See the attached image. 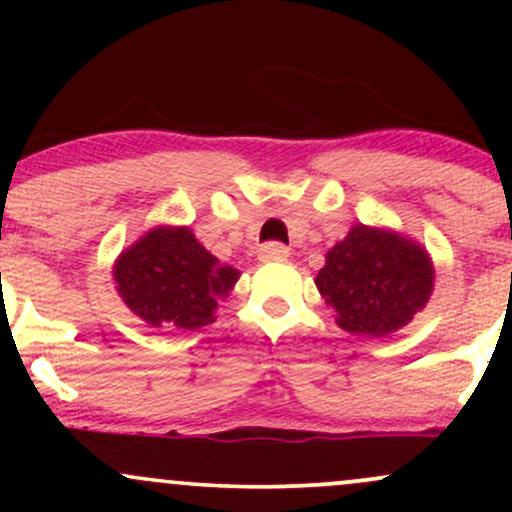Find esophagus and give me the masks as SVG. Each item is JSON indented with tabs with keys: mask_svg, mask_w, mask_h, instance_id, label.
I'll return each instance as SVG.
<instances>
[{
	"mask_svg": "<svg viewBox=\"0 0 512 512\" xmlns=\"http://www.w3.org/2000/svg\"><path fill=\"white\" fill-rule=\"evenodd\" d=\"M286 257H289V248L281 243H267L260 248L262 262H284Z\"/></svg>",
	"mask_w": 512,
	"mask_h": 512,
	"instance_id": "esophagus-1",
	"label": "esophagus"
}]
</instances>
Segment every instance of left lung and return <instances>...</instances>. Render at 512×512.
<instances>
[{
  "label": "left lung",
  "instance_id": "1",
  "mask_svg": "<svg viewBox=\"0 0 512 512\" xmlns=\"http://www.w3.org/2000/svg\"><path fill=\"white\" fill-rule=\"evenodd\" d=\"M315 284L342 330L385 337L424 308L433 267L428 252L409 238L358 223L327 252Z\"/></svg>",
  "mask_w": 512,
  "mask_h": 512
}]
</instances>
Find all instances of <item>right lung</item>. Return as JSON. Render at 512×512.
<instances>
[{"label": "right lung", "instance_id": "1", "mask_svg": "<svg viewBox=\"0 0 512 512\" xmlns=\"http://www.w3.org/2000/svg\"><path fill=\"white\" fill-rule=\"evenodd\" d=\"M238 272L209 255L190 228H156L120 255L117 291L134 315L163 330H197L214 322L219 298Z\"/></svg>", "mask_w": 512, "mask_h": 512}]
</instances>
